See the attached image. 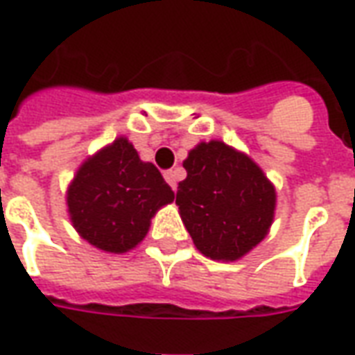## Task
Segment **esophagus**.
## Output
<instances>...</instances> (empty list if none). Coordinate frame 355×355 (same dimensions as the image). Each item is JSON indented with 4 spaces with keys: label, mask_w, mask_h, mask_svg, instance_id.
I'll return each instance as SVG.
<instances>
[{
    "label": "esophagus",
    "mask_w": 355,
    "mask_h": 355,
    "mask_svg": "<svg viewBox=\"0 0 355 355\" xmlns=\"http://www.w3.org/2000/svg\"><path fill=\"white\" fill-rule=\"evenodd\" d=\"M165 180L169 182V186L173 190H177V182H178V177H180V169H171V171H165Z\"/></svg>",
    "instance_id": "34e87169"
}]
</instances>
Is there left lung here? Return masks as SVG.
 <instances>
[{"mask_svg": "<svg viewBox=\"0 0 355 355\" xmlns=\"http://www.w3.org/2000/svg\"><path fill=\"white\" fill-rule=\"evenodd\" d=\"M182 165L177 205L193 245L213 261L243 259L274 223V184L249 155L223 140L200 142Z\"/></svg>", "mask_w": 355, "mask_h": 355, "instance_id": "1", "label": "left lung"}]
</instances>
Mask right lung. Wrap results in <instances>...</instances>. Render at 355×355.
Segmentation results:
<instances>
[{
    "mask_svg": "<svg viewBox=\"0 0 355 355\" xmlns=\"http://www.w3.org/2000/svg\"><path fill=\"white\" fill-rule=\"evenodd\" d=\"M175 200L154 163L117 137L81 163L66 190L70 223L87 243L127 253L146 238L155 213Z\"/></svg>",
    "mask_w": 355,
    "mask_h": 355,
    "instance_id": "obj_1",
    "label": "right lung"
}]
</instances>
